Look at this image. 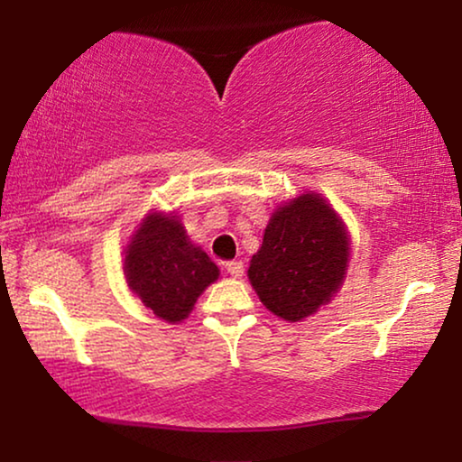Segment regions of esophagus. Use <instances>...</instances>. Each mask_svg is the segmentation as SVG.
I'll list each match as a JSON object with an SVG mask.
<instances>
[{"mask_svg":"<svg viewBox=\"0 0 462 462\" xmlns=\"http://www.w3.org/2000/svg\"><path fill=\"white\" fill-rule=\"evenodd\" d=\"M225 269H226V273H229L231 277H242L244 275V263L242 261L225 263Z\"/></svg>","mask_w":462,"mask_h":462,"instance_id":"34e87169","label":"esophagus"}]
</instances>
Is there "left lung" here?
<instances>
[{
	"instance_id": "left-lung-1",
	"label": "left lung",
	"mask_w": 462,
	"mask_h": 462,
	"mask_svg": "<svg viewBox=\"0 0 462 462\" xmlns=\"http://www.w3.org/2000/svg\"><path fill=\"white\" fill-rule=\"evenodd\" d=\"M349 261L351 236L343 218L324 195L302 191L271 214L248 280L271 313L302 321L337 296Z\"/></svg>"
}]
</instances>
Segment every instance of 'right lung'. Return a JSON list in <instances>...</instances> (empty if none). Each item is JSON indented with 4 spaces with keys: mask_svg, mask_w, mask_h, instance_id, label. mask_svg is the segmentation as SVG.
<instances>
[{
    "mask_svg": "<svg viewBox=\"0 0 462 462\" xmlns=\"http://www.w3.org/2000/svg\"><path fill=\"white\" fill-rule=\"evenodd\" d=\"M130 292L168 324L193 311L201 292L218 280L212 258L193 244L176 212H149L124 245Z\"/></svg>",
    "mask_w": 462,
    "mask_h": 462,
    "instance_id": "right-lung-1",
    "label": "right lung"
}]
</instances>
